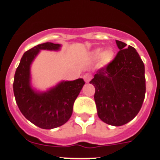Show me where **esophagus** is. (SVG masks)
Returning a JSON list of instances; mask_svg holds the SVG:
<instances>
[{"mask_svg": "<svg viewBox=\"0 0 160 160\" xmlns=\"http://www.w3.org/2000/svg\"><path fill=\"white\" fill-rule=\"evenodd\" d=\"M83 78H84V81L87 83L90 82V81L91 80V75L89 74V73H86L84 76H83Z\"/></svg>", "mask_w": 160, "mask_h": 160, "instance_id": "obj_1", "label": "esophagus"}]
</instances>
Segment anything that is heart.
<instances>
[{"instance_id":"1","label":"heart","mask_w":160,"mask_h":160,"mask_svg":"<svg viewBox=\"0 0 160 160\" xmlns=\"http://www.w3.org/2000/svg\"><path fill=\"white\" fill-rule=\"evenodd\" d=\"M90 57L93 60H96L99 58L100 66L104 67L112 62L114 58V52L110 48L104 49L103 50L102 48H96L90 52Z\"/></svg>"}]
</instances>
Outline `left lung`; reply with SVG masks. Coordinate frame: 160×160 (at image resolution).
Listing matches in <instances>:
<instances>
[{"instance_id": "1", "label": "left lung", "mask_w": 160, "mask_h": 160, "mask_svg": "<svg viewBox=\"0 0 160 160\" xmlns=\"http://www.w3.org/2000/svg\"><path fill=\"white\" fill-rule=\"evenodd\" d=\"M119 52L90 82L95 87L98 116L109 125L128 123L140 111L146 92L145 67L136 49L116 40Z\"/></svg>"}]
</instances>
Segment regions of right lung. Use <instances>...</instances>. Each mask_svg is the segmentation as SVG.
<instances>
[{
    "label": "right lung",
    "mask_w": 160,
    "mask_h": 160,
    "mask_svg": "<svg viewBox=\"0 0 160 160\" xmlns=\"http://www.w3.org/2000/svg\"><path fill=\"white\" fill-rule=\"evenodd\" d=\"M62 45L46 42L25 52L17 68L13 93L17 104L24 116L42 129H53L66 123L71 117L74 101L82 89V78L62 81L41 90L32 84L31 66L41 50L59 51Z\"/></svg>",
    "instance_id": "obj_1"
}]
</instances>
